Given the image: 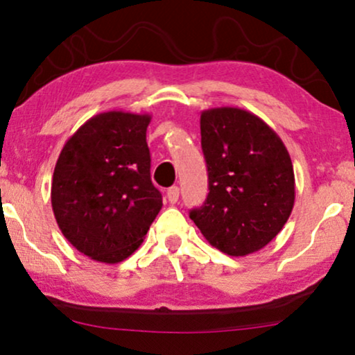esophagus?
I'll list each match as a JSON object with an SVG mask.
<instances>
[{
  "label": "esophagus",
  "mask_w": 355,
  "mask_h": 355,
  "mask_svg": "<svg viewBox=\"0 0 355 355\" xmlns=\"http://www.w3.org/2000/svg\"><path fill=\"white\" fill-rule=\"evenodd\" d=\"M166 197H168L169 203H176L178 198H179V187L178 186L169 187L168 192H166Z\"/></svg>",
  "instance_id": "obj_1"
}]
</instances>
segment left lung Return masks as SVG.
Returning a JSON list of instances; mask_svg holds the SVG:
<instances>
[{"instance_id": "obj_1", "label": "left lung", "mask_w": 355, "mask_h": 355, "mask_svg": "<svg viewBox=\"0 0 355 355\" xmlns=\"http://www.w3.org/2000/svg\"><path fill=\"white\" fill-rule=\"evenodd\" d=\"M200 134L210 192L191 220L218 250L254 254L275 239L293 211L288 148L259 116L231 106L202 111Z\"/></svg>"}]
</instances>
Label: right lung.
<instances>
[{"label":"right lung","instance_id":"obj_1","mask_svg":"<svg viewBox=\"0 0 355 355\" xmlns=\"http://www.w3.org/2000/svg\"><path fill=\"white\" fill-rule=\"evenodd\" d=\"M152 116L106 111L67 139L51 181V207L67 241L101 263L139 249L162 210L150 178Z\"/></svg>","mask_w":355,"mask_h":355}]
</instances>
